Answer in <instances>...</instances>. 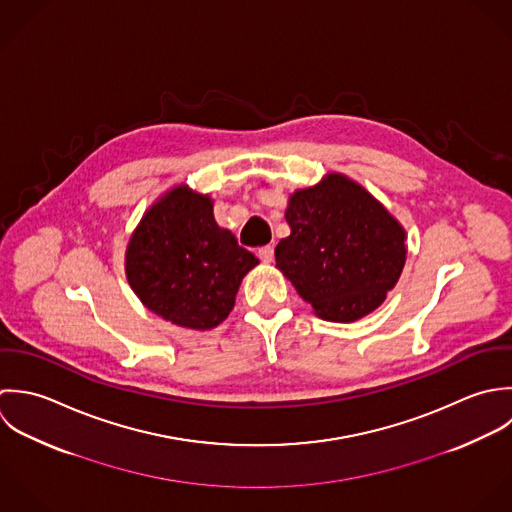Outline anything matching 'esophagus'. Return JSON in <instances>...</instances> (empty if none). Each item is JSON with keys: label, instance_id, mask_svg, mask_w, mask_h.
Masks as SVG:
<instances>
[{"label": "esophagus", "instance_id": "34e87169", "mask_svg": "<svg viewBox=\"0 0 512 512\" xmlns=\"http://www.w3.org/2000/svg\"><path fill=\"white\" fill-rule=\"evenodd\" d=\"M257 255H259V259H261L263 263H273V259H275V249H273L271 245H265V247H261V249L257 251Z\"/></svg>", "mask_w": 512, "mask_h": 512}]
</instances>
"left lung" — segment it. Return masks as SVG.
Listing matches in <instances>:
<instances>
[{"instance_id":"obj_1","label":"left lung","mask_w":512,"mask_h":512,"mask_svg":"<svg viewBox=\"0 0 512 512\" xmlns=\"http://www.w3.org/2000/svg\"><path fill=\"white\" fill-rule=\"evenodd\" d=\"M291 235L275 249L277 269L316 316L354 322L374 312L406 265L404 225L364 186L340 172L289 196Z\"/></svg>"}]
</instances>
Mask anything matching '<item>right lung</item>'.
<instances>
[{"label": "right lung", "mask_w": 512, "mask_h": 512, "mask_svg": "<svg viewBox=\"0 0 512 512\" xmlns=\"http://www.w3.org/2000/svg\"><path fill=\"white\" fill-rule=\"evenodd\" d=\"M259 259L217 225L213 200L186 184L150 205L130 235L124 273L140 303L176 326L209 330L235 307Z\"/></svg>", "instance_id": "1"}]
</instances>
